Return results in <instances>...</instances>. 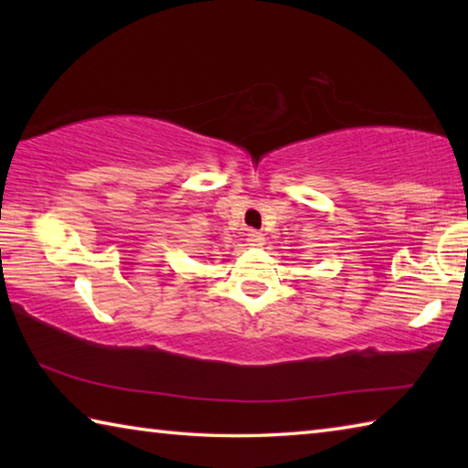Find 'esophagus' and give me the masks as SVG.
I'll use <instances>...</instances> for the list:
<instances>
[{
    "label": "esophagus",
    "instance_id": "1",
    "mask_svg": "<svg viewBox=\"0 0 468 468\" xmlns=\"http://www.w3.org/2000/svg\"><path fill=\"white\" fill-rule=\"evenodd\" d=\"M248 241H250V245H253V248H260V245H264V235L260 231H250Z\"/></svg>",
    "mask_w": 468,
    "mask_h": 468
}]
</instances>
